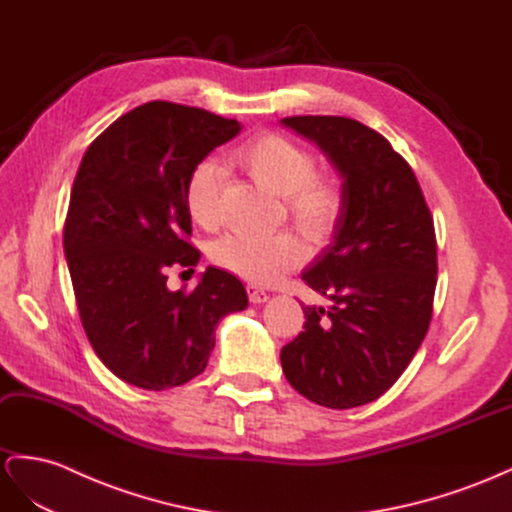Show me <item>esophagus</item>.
I'll list each match as a JSON object with an SVG mask.
<instances>
[{
    "instance_id": "1",
    "label": "esophagus",
    "mask_w": 512,
    "mask_h": 512,
    "mask_svg": "<svg viewBox=\"0 0 512 512\" xmlns=\"http://www.w3.org/2000/svg\"><path fill=\"white\" fill-rule=\"evenodd\" d=\"M246 293H249V300L253 304H263V302L270 300V295L263 289H259L257 285H246Z\"/></svg>"
}]
</instances>
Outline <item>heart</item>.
I'll return each mask as SVG.
<instances>
[{
  "label": "heart",
  "mask_w": 512,
  "mask_h": 512,
  "mask_svg": "<svg viewBox=\"0 0 512 512\" xmlns=\"http://www.w3.org/2000/svg\"><path fill=\"white\" fill-rule=\"evenodd\" d=\"M234 161L255 183L283 197L291 221L308 238L321 240L332 232L342 212V189L334 178L315 174L317 161L306 148L280 134H261L240 144ZM221 185L223 170L214 159H202L191 168L185 183V208L197 227L219 225ZM304 257V244L289 232L229 234L210 246V259L219 268L259 285L298 268Z\"/></svg>",
  "instance_id": "b5f03b06"
}]
</instances>
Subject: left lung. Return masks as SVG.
<instances>
[{
  "label": "left lung",
  "instance_id": "obj_1",
  "mask_svg": "<svg viewBox=\"0 0 512 512\" xmlns=\"http://www.w3.org/2000/svg\"><path fill=\"white\" fill-rule=\"evenodd\" d=\"M315 142L342 178L332 244L302 280L332 300L304 306V332L280 351L291 387L327 408L374 402L400 378L432 321L436 234L415 172L355 119L280 121Z\"/></svg>",
  "mask_w": 512,
  "mask_h": 512
}]
</instances>
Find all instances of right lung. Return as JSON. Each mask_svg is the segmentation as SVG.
<instances>
[{"label": "right lung", "mask_w": 512, "mask_h": 512, "mask_svg": "<svg viewBox=\"0 0 512 512\" xmlns=\"http://www.w3.org/2000/svg\"><path fill=\"white\" fill-rule=\"evenodd\" d=\"M236 119L172 102H148L114 121L80 161L63 227V251L82 327L121 381L161 391L202 374L214 327L249 304L240 280L206 268L195 289H168L189 268L185 183L191 168L240 134Z\"/></svg>", "instance_id": "right-lung-1"}]
</instances>
